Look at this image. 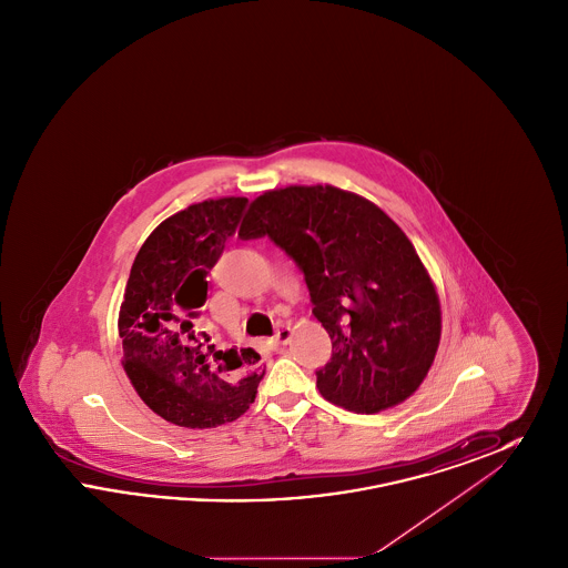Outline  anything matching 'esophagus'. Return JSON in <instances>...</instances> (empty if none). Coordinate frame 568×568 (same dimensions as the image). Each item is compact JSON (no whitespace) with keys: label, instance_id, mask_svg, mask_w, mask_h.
Instances as JSON below:
<instances>
[{"label":"esophagus","instance_id":"esophagus-1","mask_svg":"<svg viewBox=\"0 0 568 568\" xmlns=\"http://www.w3.org/2000/svg\"><path fill=\"white\" fill-rule=\"evenodd\" d=\"M292 338V327L290 325H283L274 336H272V345L278 347V345H287Z\"/></svg>","mask_w":568,"mask_h":568}]
</instances>
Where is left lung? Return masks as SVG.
I'll return each mask as SVG.
<instances>
[{"label": "left lung", "mask_w": 568, "mask_h": 568, "mask_svg": "<svg viewBox=\"0 0 568 568\" xmlns=\"http://www.w3.org/2000/svg\"><path fill=\"white\" fill-rule=\"evenodd\" d=\"M239 236H271L304 272L332 341L317 371L327 403L371 415L417 392L438 352L440 302L415 246L377 204L332 185L264 191Z\"/></svg>", "instance_id": "left-lung-1"}]
</instances>
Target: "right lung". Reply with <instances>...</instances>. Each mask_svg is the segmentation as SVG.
<instances>
[{
  "mask_svg": "<svg viewBox=\"0 0 568 568\" xmlns=\"http://www.w3.org/2000/svg\"><path fill=\"white\" fill-rule=\"evenodd\" d=\"M246 197L191 204L149 234L119 311L123 368L138 396L165 422L204 430L239 419L266 368L253 349H225L197 327L206 274L243 216Z\"/></svg>",
  "mask_w": 568,
  "mask_h": 568,
  "instance_id": "right-lung-1",
  "label": "right lung"
}]
</instances>
